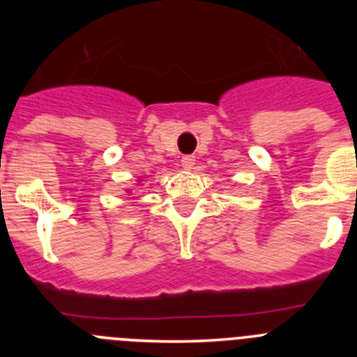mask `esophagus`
I'll return each instance as SVG.
<instances>
[{
  "label": "esophagus",
  "instance_id": "obj_1",
  "mask_svg": "<svg viewBox=\"0 0 357 357\" xmlns=\"http://www.w3.org/2000/svg\"><path fill=\"white\" fill-rule=\"evenodd\" d=\"M195 162H197L195 155H184V157H182V168H184V169H193Z\"/></svg>",
  "mask_w": 357,
  "mask_h": 357
}]
</instances>
